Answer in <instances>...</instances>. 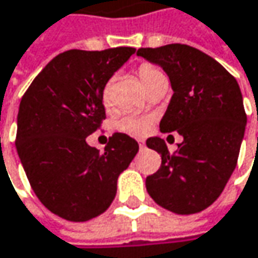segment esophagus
<instances>
[{"mask_svg": "<svg viewBox=\"0 0 258 258\" xmlns=\"http://www.w3.org/2000/svg\"><path fill=\"white\" fill-rule=\"evenodd\" d=\"M137 142H139V148H140V149H145V148H146V143H145V140L139 139Z\"/></svg>", "mask_w": 258, "mask_h": 258, "instance_id": "obj_1", "label": "esophagus"}]
</instances>
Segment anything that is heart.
Segmentation results:
<instances>
[{"label":"heart","instance_id":"obj_1","mask_svg":"<svg viewBox=\"0 0 258 258\" xmlns=\"http://www.w3.org/2000/svg\"><path fill=\"white\" fill-rule=\"evenodd\" d=\"M139 75H140V80H142L145 88H146L158 77H161L162 72L159 69H156L155 66H151V64H142L139 68ZM102 99H103V103L106 106L110 105V100H112V84L110 82H107L105 85ZM151 124H152V119L149 116H145V115H125L116 122V127L121 131H124V133L134 134V136H142L151 128Z\"/></svg>","mask_w":258,"mask_h":258}]
</instances>
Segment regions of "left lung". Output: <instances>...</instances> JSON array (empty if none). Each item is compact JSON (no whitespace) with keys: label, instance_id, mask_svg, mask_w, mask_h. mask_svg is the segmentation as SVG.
Segmentation results:
<instances>
[{"label":"left lung","instance_id":"left-lung-1","mask_svg":"<svg viewBox=\"0 0 258 258\" xmlns=\"http://www.w3.org/2000/svg\"><path fill=\"white\" fill-rule=\"evenodd\" d=\"M137 56L164 69L173 97L159 122L183 142L174 153L161 137L146 140L161 168L146 177L152 199L176 214H195L220 197L241 149L246 115L241 88L219 61L184 44L139 48Z\"/></svg>","mask_w":258,"mask_h":258}]
</instances>
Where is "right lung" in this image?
Here are the masks:
<instances>
[{
  "mask_svg": "<svg viewBox=\"0 0 258 258\" xmlns=\"http://www.w3.org/2000/svg\"><path fill=\"white\" fill-rule=\"evenodd\" d=\"M136 53L69 50L51 60L22 97L16 149L38 199L69 222L97 217L116 195V181L139 152L127 134L109 137L105 152L87 137L106 118L103 88Z\"/></svg>",
  "mask_w": 258,
  "mask_h": 258,
  "instance_id": "obj_1",
  "label": "right lung"
}]
</instances>
